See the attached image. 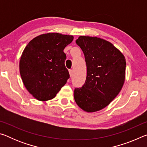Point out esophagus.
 I'll use <instances>...</instances> for the list:
<instances>
[{"label": "esophagus", "instance_id": "esophagus-1", "mask_svg": "<svg viewBox=\"0 0 147 147\" xmlns=\"http://www.w3.org/2000/svg\"><path fill=\"white\" fill-rule=\"evenodd\" d=\"M69 74H70V76L71 77L73 75V70H69Z\"/></svg>", "mask_w": 147, "mask_h": 147}]
</instances>
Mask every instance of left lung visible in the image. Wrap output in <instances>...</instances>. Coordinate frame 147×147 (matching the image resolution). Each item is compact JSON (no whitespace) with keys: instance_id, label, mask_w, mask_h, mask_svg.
<instances>
[{"instance_id":"obj_1","label":"left lung","mask_w":147,"mask_h":147,"mask_svg":"<svg viewBox=\"0 0 147 147\" xmlns=\"http://www.w3.org/2000/svg\"><path fill=\"white\" fill-rule=\"evenodd\" d=\"M87 66L84 85L76 88L74 98L86 112H95L109 105L121 91L125 80L126 59L110 42L97 37L80 36Z\"/></svg>"}]
</instances>
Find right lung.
<instances>
[{"label": "right lung", "instance_id": "right-lung-1", "mask_svg": "<svg viewBox=\"0 0 147 147\" xmlns=\"http://www.w3.org/2000/svg\"><path fill=\"white\" fill-rule=\"evenodd\" d=\"M74 37L47 33L34 38L22 53L19 71L27 90L37 100L53 99L69 78L63 50Z\"/></svg>", "mask_w": 147, "mask_h": 147}]
</instances>
